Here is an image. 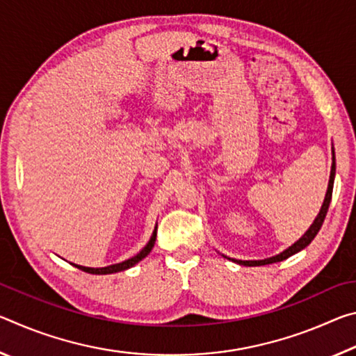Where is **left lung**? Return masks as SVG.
<instances>
[{
	"mask_svg": "<svg viewBox=\"0 0 356 356\" xmlns=\"http://www.w3.org/2000/svg\"><path fill=\"white\" fill-rule=\"evenodd\" d=\"M331 172H330V180H328V188H327V195H325V200H323V204L321 207V212L317 213L316 220L312 221V225L309 226L308 231H306L303 236H301L297 242H295L293 245L289 246V248H286L284 251H281L280 254L276 256H272V257H267V259H261V261H242V259H234V257H227L222 254V257L229 259V261L236 262L238 265H245V267H259V265H268V264H275V262H281L284 261V259L291 257L293 254H297L298 251L305 250L306 246H308L312 240H314V237L317 236V232L321 231V227L323 225V220L325 216H327V212H328V207H330V202H331V195H333V185H334V176H336V156H334V147H331Z\"/></svg>",
	"mask_w": 356,
	"mask_h": 356,
	"instance_id": "obj_1",
	"label": "left lung"
}]
</instances>
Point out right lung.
Here are the masks:
<instances>
[{"label": "right lung", "instance_id": "1", "mask_svg": "<svg viewBox=\"0 0 356 356\" xmlns=\"http://www.w3.org/2000/svg\"><path fill=\"white\" fill-rule=\"evenodd\" d=\"M155 238H156V225L155 229L152 232V236H150L147 245L144 246V248L138 252L136 256L127 259V261L124 262H119V264H113V265H106V267H99V268H92V267H84V265H78V264H72L74 267L83 270V272L86 273H91V275H110V273H118V272H124V270H129L136 265L140 261H143L144 257H146L150 251H152L154 245H155Z\"/></svg>", "mask_w": 356, "mask_h": 356}]
</instances>
